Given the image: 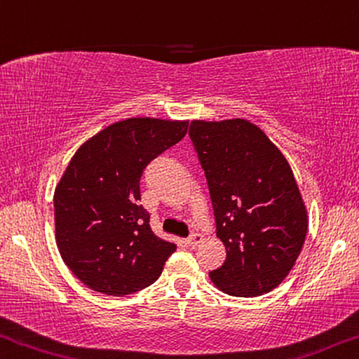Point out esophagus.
Returning a JSON list of instances; mask_svg holds the SVG:
<instances>
[{
  "instance_id": "obj_1",
  "label": "esophagus",
  "mask_w": 359,
  "mask_h": 359,
  "mask_svg": "<svg viewBox=\"0 0 359 359\" xmlns=\"http://www.w3.org/2000/svg\"><path fill=\"white\" fill-rule=\"evenodd\" d=\"M202 241H203V237H202L201 234H197V233L191 234L189 237H187V244H189L191 247H196V245H198V244H201Z\"/></svg>"
}]
</instances>
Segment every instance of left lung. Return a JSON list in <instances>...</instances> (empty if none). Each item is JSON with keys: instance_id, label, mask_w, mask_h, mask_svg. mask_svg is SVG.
<instances>
[{"instance_id": "left-lung-1", "label": "left lung", "mask_w": 359, "mask_h": 359, "mask_svg": "<svg viewBox=\"0 0 359 359\" xmlns=\"http://www.w3.org/2000/svg\"><path fill=\"white\" fill-rule=\"evenodd\" d=\"M189 137L205 172L226 260L210 271L224 294L258 297L283 283L299 258L306 208L289 162L249 120H194Z\"/></svg>"}]
</instances>
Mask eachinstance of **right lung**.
<instances>
[{"instance_id": "add662e5", "label": "right lung", "mask_w": 359, "mask_h": 359, "mask_svg": "<svg viewBox=\"0 0 359 359\" xmlns=\"http://www.w3.org/2000/svg\"><path fill=\"white\" fill-rule=\"evenodd\" d=\"M187 122L126 118L81 144L54 192L56 242L86 287L128 295L156 283L176 245L157 237L140 205L151 161L183 140Z\"/></svg>"}]
</instances>
